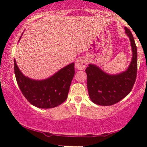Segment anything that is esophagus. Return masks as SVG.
<instances>
[{"label": "esophagus", "instance_id": "esophagus-1", "mask_svg": "<svg viewBox=\"0 0 147 147\" xmlns=\"http://www.w3.org/2000/svg\"><path fill=\"white\" fill-rule=\"evenodd\" d=\"M87 61L84 58H79L77 59L75 61V68L78 70H84L86 67Z\"/></svg>", "mask_w": 147, "mask_h": 147}]
</instances>
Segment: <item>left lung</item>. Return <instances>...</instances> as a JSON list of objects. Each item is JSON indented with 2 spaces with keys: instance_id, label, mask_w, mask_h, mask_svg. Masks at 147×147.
Instances as JSON below:
<instances>
[{
  "instance_id": "8db88e82",
  "label": "left lung",
  "mask_w": 147,
  "mask_h": 147,
  "mask_svg": "<svg viewBox=\"0 0 147 147\" xmlns=\"http://www.w3.org/2000/svg\"><path fill=\"white\" fill-rule=\"evenodd\" d=\"M132 48V59L125 71L115 75L106 73L97 65L89 64L86 69L87 88L90 100L100 106H111L119 102L132 90L136 79L138 67L137 47L132 33L124 28Z\"/></svg>"
}]
</instances>
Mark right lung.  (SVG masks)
<instances>
[{
    "mask_svg": "<svg viewBox=\"0 0 147 147\" xmlns=\"http://www.w3.org/2000/svg\"><path fill=\"white\" fill-rule=\"evenodd\" d=\"M14 61L18 86L30 104L40 109H51L65 102L75 75V63L63 67L48 78L36 80L23 75L15 59Z\"/></svg>",
    "mask_w": 147,
    "mask_h": 147,
    "instance_id": "obj_1",
    "label": "right lung"
}]
</instances>
